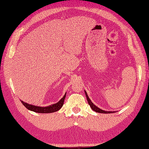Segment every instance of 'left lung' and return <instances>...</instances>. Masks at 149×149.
<instances>
[{
	"instance_id": "8db88e82",
	"label": "left lung",
	"mask_w": 149,
	"mask_h": 149,
	"mask_svg": "<svg viewBox=\"0 0 149 149\" xmlns=\"http://www.w3.org/2000/svg\"><path fill=\"white\" fill-rule=\"evenodd\" d=\"M85 94H86V98H87V100H88V104H89V106H90V107L91 108V109H93V110L97 112V113H114V111H104V110H102V109H101L100 108H99L98 107H97L96 106H95V104H93V103L90 99H89L88 94H87L86 91H85Z\"/></svg>"
}]
</instances>
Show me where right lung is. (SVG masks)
<instances>
[{"mask_svg":"<svg viewBox=\"0 0 149 149\" xmlns=\"http://www.w3.org/2000/svg\"><path fill=\"white\" fill-rule=\"evenodd\" d=\"M66 97V93L64 95L63 97L56 104H54L51 106H47V107H40V106H35L31 104H29L26 102H24L23 101L21 100V102L22 103L25 107H26L29 110L33 111L36 113H52V112H55L58 111L61 107L63 106L64 100Z\"/></svg>","mask_w":149,"mask_h":149,"instance_id":"add662e5","label":"right lung"}]
</instances>
